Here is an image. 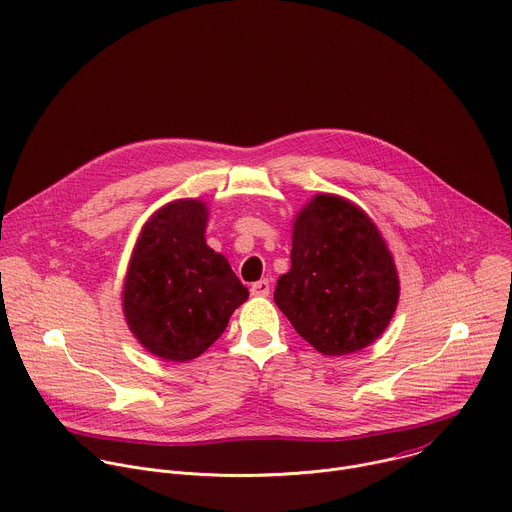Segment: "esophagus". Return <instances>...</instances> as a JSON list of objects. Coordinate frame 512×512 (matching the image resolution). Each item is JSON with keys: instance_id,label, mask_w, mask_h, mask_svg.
<instances>
[{"instance_id": "obj_1", "label": "esophagus", "mask_w": 512, "mask_h": 512, "mask_svg": "<svg viewBox=\"0 0 512 512\" xmlns=\"http://www.w3.org/2000/svg\"><path fill=\"white\" fill-rule=\"evenodd\" d=\"M269 293H271V283H269V279H261V281H257V283L251 285V295H255V297H267Z\"/></svg>"}]
</instances>
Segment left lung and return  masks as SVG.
I'll use <instances>...</instances> for the list:
<instances>
[{
	"label": "left lung",
	"mask_w": 512,
	"mask_h": 512,
	"mask_svg": "<svg viewBox=\"0 0 512 512\" xmlns=\"http://www.w3.org/2000/svg\"><path fill=\"white\" fill-rule=\"evenodd\" d=\"M400 297L392 253L372 219L348 199L315 195L295 217L291 269L273 299L323 356L368 348Z\"/></svg>",
	"instance_id": "8db88e82"
}]
</instances>
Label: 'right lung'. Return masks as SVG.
<instances>
[{"label":"right lung","instance_id":"right-lung-1","mask_svg":"<svg viewBox=\"0 0 512 512\" xmlns=\"http://www.w3.org/2000/svg\"><path fill=\"white\" fill-rule=\"evenodd\" d=\"M209 211L199 199L158 209L142 227L124 279L122 307L134 337L166 362L211 348L249 289L205 241Z\"/></svg>","mask_w":512,"mask_h":512}]
</instances>
